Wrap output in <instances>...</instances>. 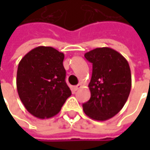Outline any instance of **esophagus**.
Instances as JSON below:
<instances>
[{
    "mask_svg": "<svg viewBox=\"0 0 150 150\" xmlns=\"http://www.w3.org/2000/svg\"><path fill=\"white\" fill-rule=\"evenodd\" d=\"M81 87H82V85H81V84H78L77 86L73 87V90H74V91H77V90H78L79 88H81Z\"/></svg>",
    "mask_w": 150,
    "mask_h": 150,
    "instance_id": "obj_1",
    "label": "esophagus"
}]
</instances>
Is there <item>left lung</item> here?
Here are the masks:
<instances>
[{"instance_id":"left-lung-1","label":"left lung","mask_w":150,"mask_h":150,"mask_svg":"<svg viewBox=\"0 0 150 150\" xmlns=\"http://www.w3.org/2000/svg\"><path fill=\"white\" fill-rule=\"evenodd\" d=\"M93 63L88 84L91 98L83 104L87 116L105 121L115 116L129 96L132 79L128 61L110 47H99L84 54Z\"/></svg>"}]
</instances>
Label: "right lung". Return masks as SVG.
I'll return each mask as SVG.
<instances>
[{
	"label": "right lung",
	"mask_w": 150,
	"mask_h": 150,
	"mask_svg": "<svg viewBox=\"0 0 150 150\" xmlns=\"http://www.w3.org/2000/svg\"><path fill=\"white\" fill-rule=\"evenodd\" d=\"M64 54L52 47L40 46L20 61L16 88L26 109L38 118H49L60 112L72 92L65 82Z\"/></svg>",
	"instance_id": "right-lung-1"
}]
</instances>
